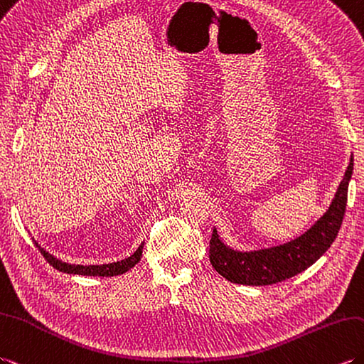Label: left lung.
I'll list each match as a JSON object with an SVG mask.
<instances>
[{
	"label": "left lung",
	"mask_w": 364,
	"mask_h": 364,
	"mask_svg": "<svg viewBox=\"0 0 364 364\" xmlns=\"http://www.w3.org/2000/svg\"><path fill=\"white\" fill-rule=\"evenodd\" d=\"M352 171L353 159L327 213L306 234L281 247L239 252L225 247L214 230L209 240V260L215 272L234 284L272 285L287 281L315 264L333 243L341 228Z\"/></svg>",
	"instance_id": "obj_1"
}]
</instances>
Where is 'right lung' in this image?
<instances>
[{
    "label": "right lung",
    "mask_w": 364,
    "mask_h": 364,
    "mask_svg": "<svg viewBox=\"0 0 364 364\" xmlns=\"http://www.w3.org/2000/svg\"><path fill=\"white\" fill-rule=\"evenodd\" d=\"M36 247L41 252V256L48 260V264L53 265L55 269H58V272H63L68 274H82V276H117V274L129 272L130 268H133L138 264V262L141 260V256H142L144 243L139 245V248L134 251L130 257H127L124 260L113 262V264H105V265H88V267L65 264V262L57 260L55 257L48 255L43 248H40L38 243H36Z\"/></svg>",
    "instance_id": "1"
}]
</instances>
